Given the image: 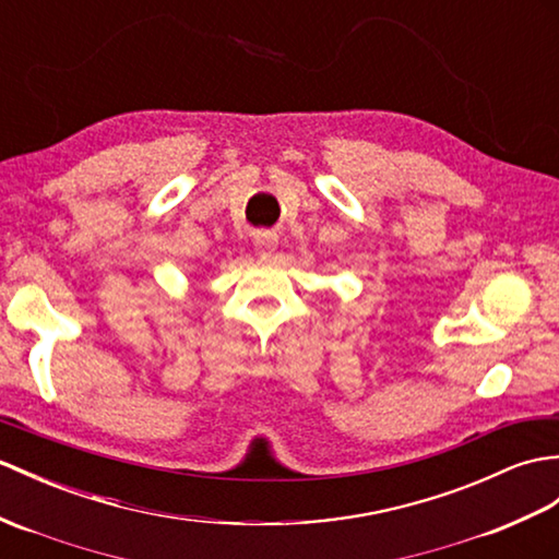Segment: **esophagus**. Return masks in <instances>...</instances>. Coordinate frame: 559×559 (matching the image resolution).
Listing matches in <instances>:
<instances>
[{
  "label": "esophagus",
  "instance_id": "obj_1",
  "mask_svg": "<svg viewBox=\"0 0 559 559\" xmlns=\"http://www.w3.org/2000/svg\"><path fill=\"white\" fill-rule=\"evenodd\" d=\"M276 248H278V236H276V233L264 230V233H257V236H254V250L259 254L269 257V254L276 252Z\"/></svg>",
  "mask_w": 559,
  "mask_h": 559
}]
</instances>
